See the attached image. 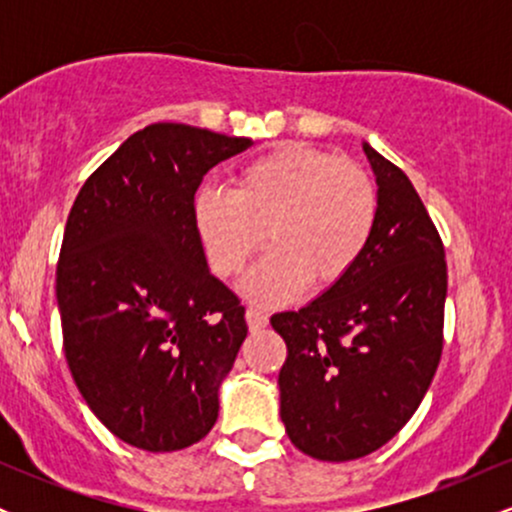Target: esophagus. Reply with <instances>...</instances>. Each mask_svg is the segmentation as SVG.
Wrapping results in <instances>:
<instances>
[{"instance_id": "1", "label": "esophagus", "mask_w": 512, "mask_h": 512, "mask_svg": "<svg viewBox=\"0 0 512 512\" xmlns=\"http://www.w3.org/2000/svg\"><path fill=\"white\" fill-rule=\"evenodd\" d=\"M245 320H248L250 332H260V330H264V327H267V315L260 313V310L248 308V313H245Z\"/></svg>"}]
</instances>
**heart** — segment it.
<instances>
[{
  "instance_id": "heart-1",
  "label": "heart",
  "mask_w": 512,
  "mask_h": 512,
  "mask_svg": "<svg viewBox=\"0 0 512 512\" xmlns=\"http://www.w3.org/2000/svg\"><path fill=\"white\" fill-rule=\"evenodd\" d=\"M211 272L236 276L262 248L240 289L260 305L296 298L308 281L325 291L356 269L380 214L375 182L356 163L289 142L252 158L233 192L202 187L192 204Z\"/></svg>"
}]
</instances>
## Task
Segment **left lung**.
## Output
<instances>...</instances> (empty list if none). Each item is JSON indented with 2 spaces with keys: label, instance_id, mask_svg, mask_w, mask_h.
I'll use <instances>...</instances> for the list:
<instances>
[{
  "label": "left lung",
  "instance_id": "1",
  "mask_svg": "<svg viewBox=\"0 0 512 512\" xmlns=\"http://www.w3.org/2000/svg\"><path fill=\"white\" fill-rule=\"evenodd\" d=\"M380 214L361 262L301 310L272 315L284 337L281 421L325 462L366 457L395 438L424 399L440 354L445 250L414 185L363 144Z\"/></svg>",
  "mask_w": 512,
  "mask_h": 512
}]
</instances>
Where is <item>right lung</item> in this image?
Masks as SVG:
<instances>
[{"label": "right lung", "instance_id": "1", "mask_svg": "<svg viewBox=\"0 0 512 512\" xmlns=\"http://www.w3.org/2000/svg\"><path fill=\"white\" fill-rule=\"evenodd\" d=\"M250 144L156 122L84 182L69 211L57 262L64 356L93 414L134 448H190L216 424L248 325L209 272L192 204L204 175Z\"/></svg>", "mask_w": 512, "mask_h": 512}]
</instances>
